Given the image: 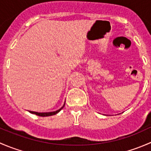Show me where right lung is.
I'll use <instances>...</instances> for the list:
<instances>
[{
    "instance_id": "add662e5",
    "label": "right lung",
    "mask_w": 151,
    "mask_h": 151,
    "mask_svg": "<svg viewBox=\"0 0 151 151\" xmlns=\"http://www.w3.org/2000/svg\"><path fill=\"white\" fill-rule=\"evenodd\" d=\"M64 105H65V103H64V104L63 105V106H62L61 108H60V109H58V110H56V111H53V112H33V111H28V112H30V113H32V114H35V115H39V116H42V117L51 116V115H55V114L58 113V112H60V111L62 109H63V106H64Z\"/></svg>"
}]
</instances>
